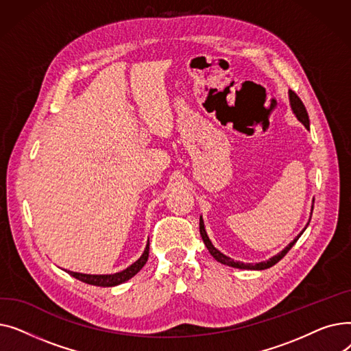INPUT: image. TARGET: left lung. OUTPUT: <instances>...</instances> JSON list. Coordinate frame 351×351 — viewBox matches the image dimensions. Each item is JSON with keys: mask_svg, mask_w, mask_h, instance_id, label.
Wrapping results in <instances>:
<instances>
[{"mask_svg": "<svg viewBox=\"0 0 351 351\" xmlns=\"http://www.w3.org/2000/svg\"><path fill=\"white\" fill-rule=\"evenodd\" d=\"M289 97H290V105H291V109H293V112L296 114V117H298V119L308 129L310 128V122H308V115H307V110H306V106H304V104L302 102V99L298 97V94L296 92H293V90H289ZM306 229V228H304ZM199 232H200V236H202V239H204V242H205V245H206V247H208V250H209V253L215 257V259L217 261V262H220L222 265H228V266H230V267H236V269H247V270H265V269H269V267H271V266H274L276 263H278L279 261H282L283 257L286 256V253L293 247V245L296 243L298 241H299V237L302 236V233L294 239V241L286 247V249H283L279 254H276V256H273L271 259H269V261H266V262H262V263H256V265H253V263H242V262H234L233 259H230V257H228V256H225L223 253H220L217 249H215V246L212 245V242L209 241V237H208V234H206V230H205V225H204V220H202V217H200V222H199Z\"/></svg>", "mask_w": 351, "mask_h": 351, "instance_id": "obj_1", "label": "left lung"}]
</instances>
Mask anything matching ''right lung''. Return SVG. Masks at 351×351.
<instances>
[{
  "mask_svg": "<svg viewBox=\"0 0 351 351\" xmlns=\"http://www.w3.org/2000/svg\"><path fill=\"white\" fill-rule=\"evenodd\" d=\"M147 257H149V243L146 245V249L143 252V254L139 257V259L129 266L128 269L115 273V274H84V273H77V271H69L66 270L73 278L86 283V285H92V286H102V287H110V286H117L121 285L126 280H129L145 266V263L147 262Z\"/></svg>",
  "mask_w": 351,
  "mask_h": 351,
  "instance_id": "1",
  "label": "right lung"
}]
</instances>
